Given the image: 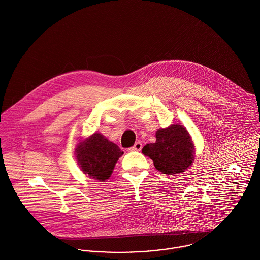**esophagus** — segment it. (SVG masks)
Returning <instances> with one entry per match:
<instances>
[{
  "instance_id": "34e87169",
  "label": "esophagus",
  "mask_w": 260,
  "mask_h": 260,
  "mask_svg": "<svg viewBox=\"0 0 260 260\" xmlns=\"http://www.w3.org/2000/svg\"><path fill=\"white\" fill-rule=\"evenodd\" d=\"M141 148H142V143L140 141H137L133 147L128 148V150L129 151H140Z\"/></svg>"
}]
</instances>
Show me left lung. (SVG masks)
<instances>
[{"label":"left lung","mask_w":260,"mask_h":260,"mask_svg":"<svg viewBox=\"0 0 260 260\" xmlns=\"http://www.w3.org/2000/svg\"><path fill=\"white\" fill-rule=\"evenodd\" d=\"M156 141L147 143L142 153L153 161L155 168L166 175L186 171L195 160V144L187 128L179 123L160 128Z\"/></svg>","instance_id":"left-lung-1"}]
</instances>
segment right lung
<instances>
[{
  "label": "right lung",
  "instance_id": "obj_1",
  "mask_svg": "<svg viewBox=\"0 0 260 260\" xmlns=\"http://www.w3.org/2000/svg\"><path fill=\"white\" fill-rule=\"evenodd\" d=\"M123 151L100 133L86 139H80L76 144L75 157L81 171L92 179L105 182L113 173L116 163Z\"/></svg>",
  "mask_w": 260,
  "mask_h": 260
}]
</instances>
